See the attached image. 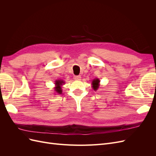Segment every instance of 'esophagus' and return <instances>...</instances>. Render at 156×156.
<instances>
[{"label":"esophagus","instance_id":"obj_1","mask_svg":"<svg viewBox=\"0 0 156 156\" xmlns=\"http://www.w3.org/2000/svg\"><path fill=\"white\" fill-rule=\"evenodd\" d=\"M81 76H80V75H77V76H74V77H73V79H75V80H80L81 79Z\"/></svg>","mask_w":156,"mask_h":156}]
</instances>
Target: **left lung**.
Segmentation results:
<instances>
[{
    "label": "left lung",
    "mask_w": 156,
    "mask_h": 156,
    "mask_svg": "<svg viewBox=\"0 0 156 156\" xmlns=\"http://www.w3.org/2000/svg\"><path fill=\"white\" fill-rule=\"evenodd\" d=\"M100 81L99 79H94L92 82V87L94 90H97L99 88V87H100Z\"/></svg>",
    "instance_id": "1"
}]
</instances>
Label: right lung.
<instances>
[{"instance_id":"add662e5","label":"right lung","mask_w":156,"mask_h":156,"mask_svg":"<svg viewBox=\"0 0 156 156\" xmlns=\"http://www.w3.org/2000/svg\"><path fill=\"white\" fill-rule=\"evenodd\" d=\"M65 82L62 80H56L55 81V92H56V94H62V86L64 84Z\"/></svg>"}]
</instances>
